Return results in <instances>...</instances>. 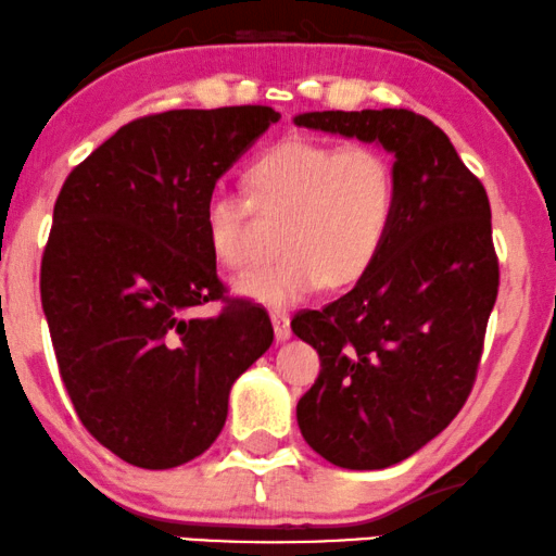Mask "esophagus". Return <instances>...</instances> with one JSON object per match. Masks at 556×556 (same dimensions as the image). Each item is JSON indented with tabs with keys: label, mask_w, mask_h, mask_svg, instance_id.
Masks as SVG:
<instances>
[{
	"label": "esophagus",
	"mask_w": 556,
	"mask_h": 556,
	"mask_svg": "<svg viewBox=\"0 0 556 556\" xmlns=\"http://www.w3.org/2000/svg\"><path fill=\"white\" fill-rule=\"evenodd\" d=\"M271 326H274V336H277V341H287L292 336L290 315L282 311H271Z\"/></svg>",
	"instance_id": "34e87169"
}]
</instances>
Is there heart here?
<instances>
[{
    "mask_svg": "<svg viewBox=\"0 0 556 556\" xmlns=\"http://www.w3.org/2000/svg\"><path fill=\"white\" fill-rule=\"evenodd\" d=\"M400 185L388 153L285 138L251 161L245 194L215 187L202 205V230L228 269L249 262L256 215L285 217L277 262L233 279L241 298L274 311L328 287L359 282L377 264L397 215Z\"/></svg>",
    "mask_w": 556,
    "mask_h": 556,
    "instance_id": "b5f03b06",
    "label": "heart"
}]
</instances>
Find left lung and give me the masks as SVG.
<instances>
[{
    "mask_svg": "<svg viewBox=\"0 0 556 556\" xmlns=\"http://www.w3.org/2000/svg\"><path fill=\"white\" fill-rule=\"evenodd\" d=\"M300 128L377 140L395 153L397 215L351 292L292 320L320 356L298 403L313 452L384 469L456 418L477 379L501 269L490 200L446 132L410 110L305 112Z\"/></svg>",
    "mask_w": 556,
    "mask_h": 556,
    "instance_id": "8db88e82",
    "label": "left lung"
}]
</instances>
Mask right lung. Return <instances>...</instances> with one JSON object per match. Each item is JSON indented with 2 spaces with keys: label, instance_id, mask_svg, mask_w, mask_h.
I'll return each mask as SVG.
<instances>
[{
  "label": "right lung",
  "instance_id": "obj_1",
  "mask_svg": "<svg viewBox=\"0 0 556 556\" xmlns=\"http://www.w3.org/2000/svg\"><path fill=\"white\" fill-rule=\"evenodd\" d=\"M279 112L168 110L104 140L63 181L40 264L55 362L81 426L132 467L200 456L230 388L274 341L269 315L228 298L202 205ZM215 319H194L205 301Z\"/></svg>",
  "mask_w": 556,
  "mask_h": 556
}]
</instances>
